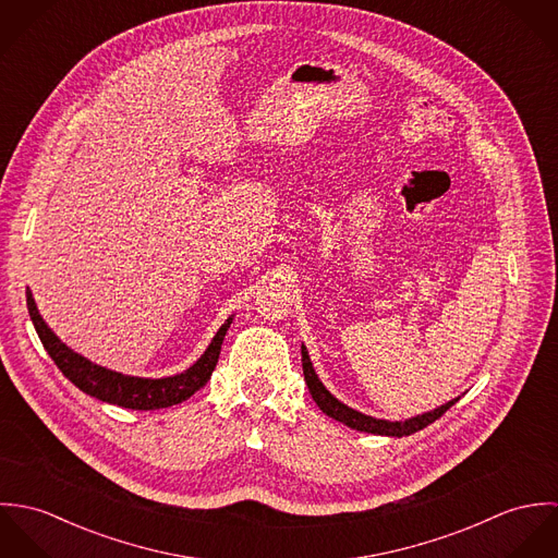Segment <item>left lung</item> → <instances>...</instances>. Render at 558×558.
Wrapping results in <instances>:
<instances>
[{"label":"left lung","mask_w":558,"mask_h":558,"mask_svg":"<svg viewBox=\"0 0 558 558\" xmlns=\"http://www.w3.org/2000/svg\"><path fill=\"white\" fill-rule=\"evenodd\" d=\"M301 354H303V374H305V383L310 387V393L314 401L318 403L319 410L328 416H332L335 421L352 427V429H359V432H367V434H376V436H410L423 427H427L429 423H434L436 418H440L456 401L460 398L451 399L447 401L445 405H438L425 414H416L412 418H405V421H387V418H376V416H369V414H363L345 403H341L335 396H330V391H326V387L319 383L318 374L312 365V359H310V352L307 348L303 345L301 348Z\"/></svg>","instance_id":"left-lung-1"}]
</instances>
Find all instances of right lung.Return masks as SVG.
<instances>
[{
  "mask_svg": "<svg viewBox=\"0 0 558 558\" xmlns=\"http://www.w3.org/2000/svg\"><path fill=\"white\" fill-rule=\"evenodd\" d=\"M27 296V312L34 322V328L49 352V356L56 361L58 369L77 387L85 396L100 399L107 403H116L131 410H157L169 408L184 399L191 398L195 391H199L213 376L221 343L226 339V332L232 324V319H226V324L217 330L206 352L182 374L169 376V378H137V376H124L120 372H111L107 367H100L85 356L71 350L60 337L47 326V322L38 314V307L34 303V296L29 288L25 290Z\"/></svg>",
  "mask_w": 558,
  "mask_h": 558,
  "instance_id": "add662e5",
  "label": "right lung"
}]
</instances>
